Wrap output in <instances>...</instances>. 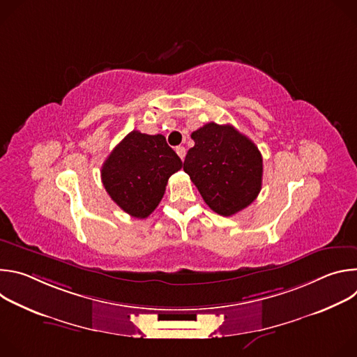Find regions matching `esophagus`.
Returning <instances> with one entry per match:
<instances>
[{"instance_id":"obj_1","label":"esophagus","mask_w":357,"mask_h":357,"mask_svg":"<svg viewBox=\"0 0 357 357\" xmlns=\"http://www.w3.org/2000/svg\"><path fill=\"white\" fill-rule=\"evenodd\" d=\"M176 154L179 155V158L183 161L185 155H186V148L185 146H176Z\"/></svg>"}]
</instances>
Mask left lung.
<instances>
[{"instance_id":"1","label":"left lung","mask_w":357,"mask_h":357,"mask_svg":"<svg viewBox=\"0 0 357 357\" xmlns=\"http://www.w3.org/2000/svg\"><path fill=\"white\" fill-rule=\"evenodd\" d=\"M183 171L206 205L222 216H231L256 200L263 182L259 148L233 126L208 123L192 132Z\"/></svg>"}]
</instances>
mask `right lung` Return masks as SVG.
I'll return each instance as SVG.
<instances>
[{
  "label": "right lung",
  "mask_w": 357,
  "mask_h": 357,
  "mask_svg": "<svg viewBox=\"0 0 357 357\" xmlns=\"http://www.w3.org/2000/svg\"><path fill=\"white\" fill-rule=\"evenodd\" d=\"M181 168V158L164 135L134 130L105 161L101 181L126 213L145 219L160 205L169 176Z\"/></svg>",
  "instance_id": "add662e5"
}]
</instances>
